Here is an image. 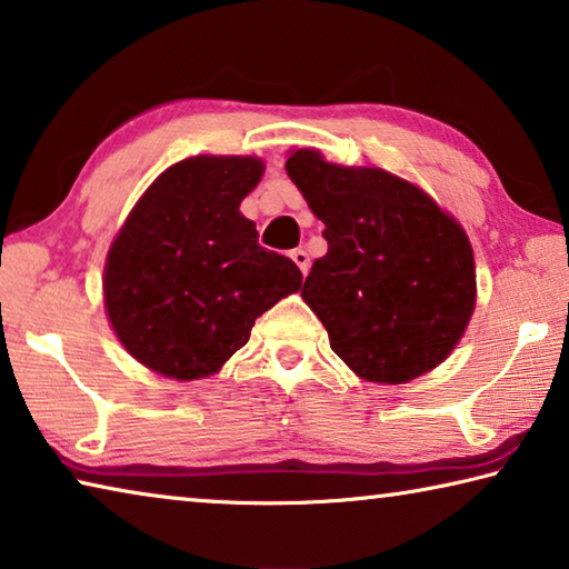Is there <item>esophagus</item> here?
<instances>
[{
    "instance_id": "34e87169",
    "label": "esophagus",
    "mask_w": 569,
    "mask_h": 569,
    "mask_svg": "<svg viewBox=\"0 0 569 569\" xmlns=\"http://www.w3.org/2000/svg\"><path fill=\"white\" fill-rule=\"evenodd\" d=\"M290 257H292V262L300 267V272L307 274V269H310V254H307L305 249H292Z\"/></svg>"
}]
</instances>
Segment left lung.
I'll list each match as a JSON object with an SVG mask.
<instances>
[{
    "label": "left lung",
    "instance_id": "1",
    "mask_svg": "<svg viewBox=\"0 0 569 569\" xmlns=\"http://www.w3.org/2000/svg\"><path fill=\"white\" fill-rule=\"evenodd\" d=\"M287 173L325 223L328 254L312 264L302 300L335 356L360 378L393 386L439 366L477 302L463 229L388 171L342 169L302 148Z\"/></svg>",
    "mask_w": 569,
    "mask_h": 569
}]
</instances>
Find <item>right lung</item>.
Instances as JSON below:
<instances>
[{"instance_id": "obj_1", "label": "right lung", "mask_w": 569, "mask_h": 569, "mask_svg": "<svg viewBox=\"0 0 569 569\" xmlns=\"http://www.w3.org/2000/svg\"><path fill=\"white\" fill-rule=\"evenodd\" d=\"M257 158H186L151 183L110 247L106 307L136 360L176 380L217 372L254 320L302 287L290 257L259 244L239 203Z\"/></svg>"}]
</instances>
